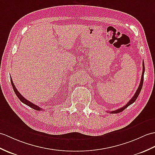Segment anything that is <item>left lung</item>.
Listing matches in <instances>:
<instances>
[{
    "mask_svg": "<svg viewBox=\"0 0 155 155\" xmlns=\"http://www.w3.org/2000/svg\"><path fill=\"white\" fill-rule=\"evenodd\" d=\"M144 73H145V64H144V61H143V73H142L141 78V82H140L139 86L135 94H134V96L132 97V98L130 100H129V101L128 102V103L126 104V105H125L124 107H121V108H119V109H117L116 110H114V111H110V113H111V114H117V113H120V112H121V111L124 110L125 108H126V107H127L129 106H130L131 104H132L133 103H134L135 101V100H137V97L139 96V93H140V92H141V88L143 87V80H144ZM107 112H108V111H107Z\"/></svg>",
    "mask_w": 155,
    "mask_h": 155,
    "instance_id": "8db88e82",
    "label": "left lung"
}]
</instances>
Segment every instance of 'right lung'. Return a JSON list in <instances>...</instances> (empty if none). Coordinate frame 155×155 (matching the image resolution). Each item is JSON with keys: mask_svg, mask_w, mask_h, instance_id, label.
<instances>
[{"mask_svg": "<svg viewBox=\"0 0 155 155\" xmlns=\"http://www.w3.org/2000/svg\"><path fill=\"white\" fill-rule=\"evenodd\" d=\"M10 82H11V84H12V88H13V89H14V92H15V94H16L17 97L20 99V101H21V102H23L24 104H26L27 106H30V107H31V108H33V109H34V110H38V111H39V110H42V109H41V108H40V107H39V106H38L37 105H35V104H33V103H31V102H30V101H28V100H26V98H24V97L20 94V93L18 91H17V89H16V86H14V82H13V81H12V78H10Z\"/></svg>", "mask_w": 155, "mask_h": 155, "instance_id": "obj_1", "label": "right lung"}]
</instances>
